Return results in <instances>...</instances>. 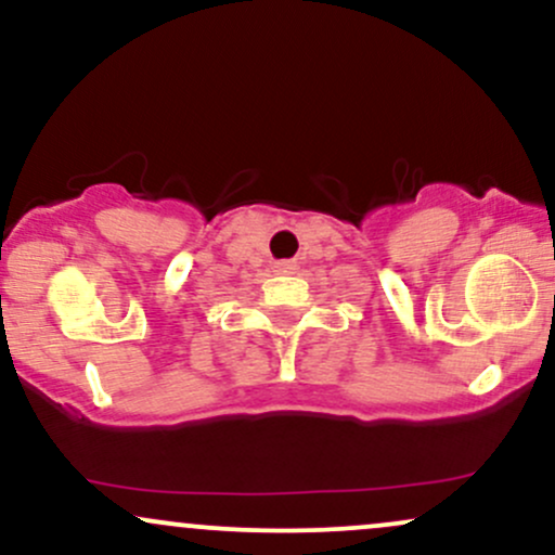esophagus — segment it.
<instances>
[{"label":"esophagus","instance_id":"1","mask_svg":"<svg viewBox=\"0 0 555 555\" xmlns=\"http://www.w3.org/2000/svg\"><path fill=\"white\" fill-rule=\"evenodd\" d=\"M289 269H292L289 263H276V271H284V273H286V271H289Z\"/></svg>","mask_w":555,"mask_h":555}]
</instances>
